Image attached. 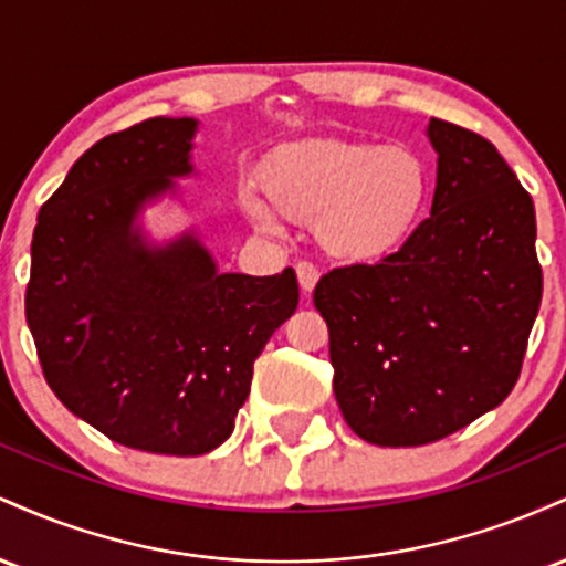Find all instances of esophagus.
I'll use <instances>...</instances> for the list:
<instances>
[{
	"label": "esophagus",
	"instance_id": "34e87169",
	"mask_svg": "<svg viewBox=\"0 0 566 566\" xmlns=\"http://www.w3.org/2000/svg\"><path fill=\"white\" fill-rule=\"evenodd\" d=\"M295 271H297V284H301V290L308 295V292L316 287V282H319V269H316L314 263H297Z\"/></svg>",
	"mask_w": 566,
	"mask_h": 566
}]
</instances>
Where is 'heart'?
<instances>
[{
    "instance_id": "heart-1",
    "label": "heart",
    "mask_w": 566,
    "mask_h": 566,
    "mask_svg": "<svg viewBox=\"0 0 566 566\" xmlns=\"http://www.w3.org/2000/svg\"><path fill=\"white\" fill-rule=\"evenodd\" d=\"M261 188L239 205L263 231L279 216L311 223L329 258L369 265L394 258L423 229L433 201V167L407 143L314 138L276 148L261 165Z\"/></svg>"
}]
</instances>
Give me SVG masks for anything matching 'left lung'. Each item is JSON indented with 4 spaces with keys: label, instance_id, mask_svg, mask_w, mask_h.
Instances as JSON below:
<instances>
[{
    "label": "left lung",
    "instance_id": "obj_1",
    "mask_svg": "<svg viewBox=\"0 0 566 566\" xmlns=\"http://www.w3.org/2000/svg\"><path fill=\"white\" fill-rule=\"evenodd\" d=\"M437 191L405 250L319 279L335 399L356 437L420 447L516 386L543 297L535 205L497 148L431 119Z\"/></svg>",
    "mask_w": 566,
    "mask_h": 566
}]
</instances>
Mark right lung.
Here are the masks:
<instances>
[{
	"label": "right lung",
	"mask_w": 566,
	"mask_h": 566,
	"mask_svg": "<svg viewBox=\"0 0 566 566\" xmlns=\"http://www.w3.org/2000/svg\"><path fill=\"white\" fill-rule=\"evenodd\" d=\"M197 125L154 116L87 148L39 210L25 287L57 399L116 444L180 458L231 437L252 365L301 297L292 269L220 274L193 231L143 239L146 201L193 172Z\"/></svg>",
	"instance_id": "add662e5"
}]
</instances>
